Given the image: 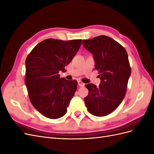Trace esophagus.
<instances>
[{"label":"esophagus","instance_id":"34e87169","mask_svg":"<svg viewBox=\"0 0 154 154\" xmlns=\"http://www.w3.org/2000/svg\"><path fill=\"white\" fill-rule=\"evenodd\" d=\"M78 85L80 86V87H84V85H85L84 83H83V82H82L81 81H78Z\"/></svg>","mask_w":154,"mask_h":154}]
</instances>
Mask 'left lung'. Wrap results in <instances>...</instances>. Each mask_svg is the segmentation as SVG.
I'll use <instances>...</instances> for the list:
<instances>
[{
  "instance_id": "left-lung-1",
  "label": "left lung",
  "mask_w": 154,
  "mask_h": 154,
  "mask_svg": "<svg viewBox=\"0 0 154 154\" xmlns=\"http://www.w3.org/2000/svg\"><path fill=\"white\" fill-rule=\"evenodd\" d=\"M82 44L92 54L101 80L98 87L85 85L88 90L85 103L91 114L105 116L115 110L125 96L131 74L128 54L118 42L104 35L83 40Z\"/></svg>"
}]
</instances>
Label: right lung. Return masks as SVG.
Wrapping results in <instances>:
<instances>
[{
	"instance_id": "add662e5",
	"label": "right lung",
	"mask_w": 154,
	"mask_h": 154,
	"mask_svg": "<svg viewBox=\"0 0 154 154\" xmlns=\"http://www.w3.org/2000/svg\"><path fill=\"white\" fill-rule=\"evenodd\" d=\"M82 40L46 39L32 49L26 60V86L31 104L50 119L67 112L78 82L60 78L59 72L72 61Z\"/></svg>"
}]
</instances>
